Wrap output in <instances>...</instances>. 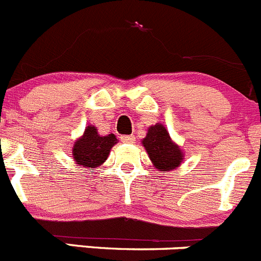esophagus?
I'll return each mask as SVG.
<instances>
[{
  "label": "esophagus",
  "instance_id": "34e87169",
  "mask_svg": "<svg viewBox=\"0 0 261 261\" xmlns=\"http://www.w3.org/2000/svg\"><path fill=\"white\" fill-rule=\"evenodd\" d=\"M134 141V136H123L122 137V142H124V143H133Z\"/></svg>",
  "mask_w": 261,
  "mask_h": 261
}]
</instances>
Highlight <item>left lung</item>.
I'll list each match as a JSON object with an SVG mask.
<instances>
[{"label": "left lung", "mask_w": 261, "mask_h": 261, "mask_svg": "<svg viewBox=\"0 0 261 261\" xmlns=\"http://www.w3.org/2000/svg\"><path fill=\"white\" fill-rule=\"evenodd\" d=\"M142 144L159 171L177 169L184 160L181 148L172 142L169 132L160 123L148 128L147 136L142 139Z\"/></svg>", "instance_id": "8db88e82"}]
</instances>
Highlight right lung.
Segmentation results:
<instances>
[{
	"label": "right lung",
	"instance_id": "1",
	"mask_svg": "<svg viewBox=\"0 0 261 261\" xmlns=\"http://www.w3.org/2000/svg\"><path fill=\"white\" fill-rule=\"evenodd\" d=\"M117 142V137L113 133L100 136L96 127L87 125L84 136L74 142L72 156L77 165H81L89 170L95 169L104 164L109 156L110 149Z\"/></svg>",
	"mask_w": 261,
	"mask_h": 261
}]
</instances>
